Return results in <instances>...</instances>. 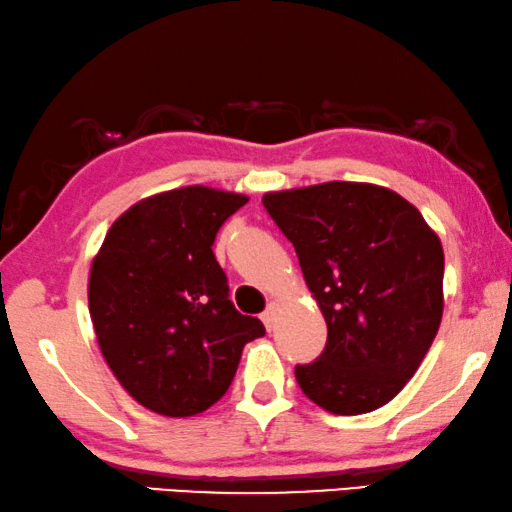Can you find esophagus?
<instances>
[{
	"instance_id": "34e87169",
	"label": "esophagus",
	"mask_w": 512,
	"mask_h": 512,
	"mask_svg": "<svg viewBox=\"0 0 512 512\" xmlns=\"http://www.w3.org/2000/svg\"><path fill=\"white\" fill-rule=\"evenodd\" d=\"M278 312H280V303L278 301H271L269 305H266V310H264V315H262V322H264V326L266 329H273V326H276V322H278Z\"/></svg>"
}]
</instances>
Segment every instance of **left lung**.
Masks as SVG:
<instances>
[{
	"instance_id": "obj_1",
	"label": "left lung",
	"mask_w": 512,
	"mask_h": 512,
	"mask_svg": "<svg viewBox=\"0 0 512 512\" xmlns=\"http://www.w3.org/2000/svg\"><path fill=\"white\" fill-rule=\"evenodd\" d=\"M292 241L329 326L301 391L338 416L384 407L414 377L444 312V248L414 204L372 183L331 181L262 197Z\"/></svg>"
}]
</instances>
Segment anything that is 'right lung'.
Instances as JSON below:
<instances>
[{
    "instance_id": "1",
    "label": "right lung",
    "mask_w": 512,
    "mask_h": 512,
    "mask_svg": "<svg viewBox=\"0 0 512 512\" xmlns=\"http://www.w3.org/2000/svg\"><path fill=\"white\" fill-rule=\"evenodd\" d=\"M246 195L186 186L114 220L89 273V315L114 377L160 416H195L230 388L264 324L230 301L213 241Z\"/></svg>"
}]
</instances>
